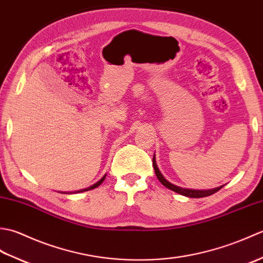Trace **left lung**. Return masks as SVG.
<instances>
[{
	"mask_svg": "<svg viewBox=\"0 0 263 263\" xmlns=\"http://www.w3.org/2000/svg\"><path fill=\"white\" fill-rule=\"evenodd\" d=\"M153 165H154L156 176H157L159 182L163 184L164 186H166L167 189H170V190H172V191H174L178 194L185 195V197H189V198H204V197H208V195H211V194L216 193L217 191H219V190L222 187V186H219V187H216V189H212V190H204V191H200V190H189V189H183V187H180V186H176V185H174V184H172L168 181H166V178L159 172L157 164H156L155 156L153 158Z\"/></svg>",
	"mask_w": 263,
	"mask_h": 263,
	"instance_id": "1",
	"label": "left lung"
}]
</instances>
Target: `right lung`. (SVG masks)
<instances>
[{"label": "right lung", "mask_w": 263, "mask_h": 263, "mask_svg": "<svg viewBox=\"0 0 263 263\" xmlns=\"http://www.w3.org/2000/svg\"><path fill=\"white\" fill-rule=\"evenodd\" d=\"M104 180H105V176L102 178V180H100V181H98L96 184H93V185L92 186H90V187H88V189H85V190H82V191H89V190H92V189H95V187H97V186H99L100 185V184H102L103 182H104ZM82 191H80V192H82ZM78 192H79V191H78Z\"/></svg>", "instance_id": "obj_1"}]
</instances>
